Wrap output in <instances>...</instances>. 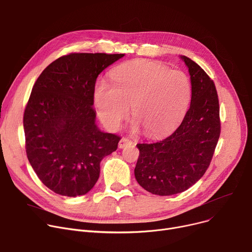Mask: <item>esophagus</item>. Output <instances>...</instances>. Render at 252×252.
<instances>
[{"label": "esophagus", "instance_id": "1", "mask_svg": "<svg viewBox=\"0 0 252 252\" xmlns=\"http://www.w3.org/2000/svg\"><path fill=\"white\" fill-rule=\"evenodd\" d=\"M132 142L129 140V139H127V138H123L121 141H120V143H119V147L121 148V149H123V148H125V147H126L127 145H130Z\"/></svg>", "mask_w": 252, "mask_h": 252}]
</instances>
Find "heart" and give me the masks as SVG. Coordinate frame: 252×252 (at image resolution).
Returning <instances> with one entry per match:
<instances>
[{
  "label": "heart",
  "instance_id": "b5f03b06",
  "mask_svg": "<svg viewBox=\"0 0 252 252\" xmlns=\"http://www.w3.org/2000/svg\"><path fill=\"white\" fill-rule=\"evenodd\" d=\"M111 84L100 81L94 101L100 120L111 128L131 115L147 136L157 137L173 129L186 116L191 99L189 76L156 62L136 61L117 66Z\"/></svg>",
  "mask_w": 252,
  "mask_h": 252
}]
</instances>
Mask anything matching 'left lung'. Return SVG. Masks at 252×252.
<instances>
[{"label": "left lung", "mask_w": 252, "mask_h": 252, "mask_svg": "<svg viewBox=\"0 0 252 252\" xmlns=\"http://www.w3.org/2000/svg\"><path fill=\"white\" fill-rule=\"evenodd\" d=\"M191 81L190 106L180 126L164 140L138 144L135 176L147 191L171 195L187 190L209 168L220 138L219 99L215 83L186 56Z\"/></svg>", "instance_id": "obj_1"}]
</instances>
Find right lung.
I'll list each match as a JSON object with an SVG mask.
<instances>
[{
    "mask_svg": "<svg viewBox=\"0 0 252 252\" xmlns=\"http://www.w3.org/2000/svg\"><path fill=\"white\" fill-rule=\"evenodd\" d=\"M124 56L65 55L33 85L23 115L26 154L40 181L58 194L90 191L100 162L117 149L121 137L97 127L92 106L98 75Z\"/></svg>",
    "mask_w": 252,
    "mask_h": 252,
    "instance_id": "1",
    "label": "right lung"
}]
</instances>
